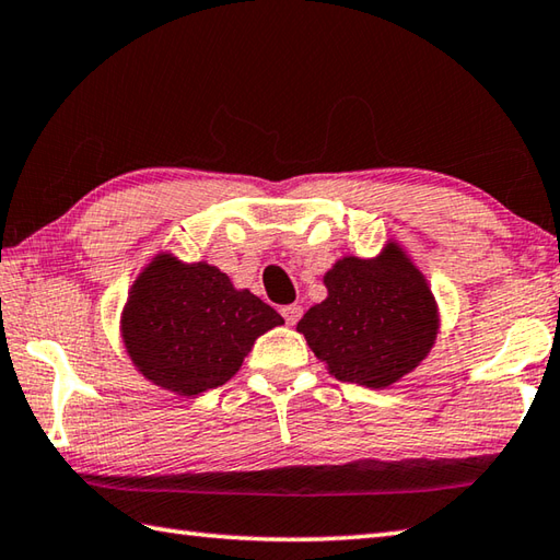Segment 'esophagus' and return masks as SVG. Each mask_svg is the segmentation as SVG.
Segmentation results:
<instances>
[{"label":"esophagus","mask_w":560,"mask_h":560,"mask_svg":"<svg viewBox=\"0 0 560 560\" xmlns=\"http://www.w3.org/2000/svg\"><path fill=\"white\" fill-rule=\"evenodd\" d=\"M280 314L284 316V322H288L290 326H294V324L300 322L302 307H300V304H288V307H282V310H280Z\"/></svg>","instance_id":"1"}]
</instances>
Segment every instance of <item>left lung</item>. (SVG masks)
I'll list each match as a JSON object with an SVG mask.
<instances>
[{
  "label": "left lung",
  "instance_id": "1",
  "mask_svg": "<svg viewBox=\"0 0 560 560\" xmlns=\"http://www.w3.org/2000/svg\"><path fill=\"white\" fill-rule=\"evenodd\" d=\"M324 284L326 300L302 316L298 331L334 377L383 389L434 348L436 298L397 241L375 258H339Z\"/></svg>",
  "mask_w": 560,
  "mask_h": 560
}]
</instances>
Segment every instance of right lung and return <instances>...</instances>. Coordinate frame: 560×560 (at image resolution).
Returning a JSON list of instances; mask_svg holds the SVG:
<instances>
[{
    "instance_id": "1",
    "label": "right lung",
    "mask_w": 560,
    "mask_h": 560,
    "mask_svg": "<svg viewBox=\"0 0 560 560\" xmlns=\"http://www.w3.org/2000/svg\"><path fill=\"white\" fill-rule=\"evenodd\" d=\"M284 324L270 304L238 290L209 262L155 253L121 310V341L153 385L195 397L238 373L258 336Z\"/></svg>"
}]
</instances>
